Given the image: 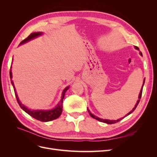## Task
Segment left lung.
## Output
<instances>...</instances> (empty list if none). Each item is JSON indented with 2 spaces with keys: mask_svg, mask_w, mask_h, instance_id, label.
<instances>
[{
  "mask_svg": "<svg viewBox=\"0 0 157 157\" xmlns=\"http://www.w3.org/2000/svg\"><path fill=\"white\" fill-rule=\"evenodd\" d=\"M134 48L136 49V50H139V48H138V47H137V46H134ZM140 55L141 56H142V53L141 52H140ZM145 78H144V82H143V85H142V87H141V90H140V94H139V96H138V100H137V103H136V104L135 105V106H134V107L132 109V110L130 111V112H129L128 113L127 115H126V116H124V117H122V118H118V120H108V119H103V118H99V117H96V116H95L94 115H93V114L90 112V111L88 109V113H89V114H90V115L91 116L92 118H95V119H96V120H98V121H99V122H104V123H107V124H115V123H116V122H119L120 121H121L122 118H124V117H127L128 115H129L130 114H131L133 111H134L135 109H136V108L137 107V105H138V103H139V102H140V99H141V94H142V90H143V87H144V83H145Z\"/></svg>",
  "mask_w": 157,
  "mask_h": 157,
  "instance_id": "8db88e82",
  "label": "left lung"
}]
</instances>
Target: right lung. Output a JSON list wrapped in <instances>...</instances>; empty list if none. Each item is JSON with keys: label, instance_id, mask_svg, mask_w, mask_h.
<instances>
[{"label": "right lung", "instance_id": "right-lung-1", "mask_svg": "<svg viewBox=\"0 0 157 157\" xmlns=\"http://www.w3.org/2000/svg\"><path fill=\"white\" fill-rule=\"evenodd\" d=\"M42 34H43V33H42V32L33 33L29 36L26 38L25 40L21 41L20 42V45L25 44V43H26V42L30 41L31 40L34 39L35 38L41 36ZM11 69H12V66L10 67V77L11 79V83L13 86L14 92H15V95H16L17 103L23 111H24L25 113H27L28 115H29L32 117L35 118V119H36L38 121H40L41 122H49L51 121L55 120V119H56V118H58L61 115V113H62V108H63V99L65 96V94L66 92H67V90L69 88V86L66 87L63 90L62 95H61V100L58 103V105L56 106V107L52 109H49V110H34V109H33V110H31V109L27 108V107H25L24 105H23V104H22L21 102L20 101V99H19L17 94L16 91L15 86H14L13 82L12 80V73Z\"/></svg>", "mask_w": 157, "mask_h": 157}]
</instances>
